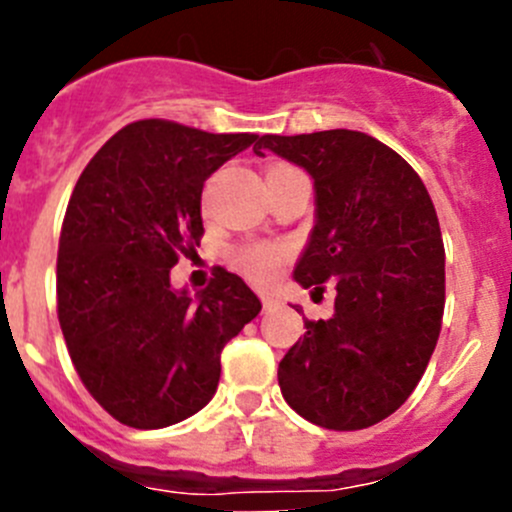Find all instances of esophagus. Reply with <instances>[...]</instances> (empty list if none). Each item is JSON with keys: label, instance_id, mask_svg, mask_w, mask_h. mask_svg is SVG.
<instances>
[{"label": "esophagus", "instance_id": "esophagus-1", "mask_svg": "<svg viewBox=\"0 0 512 512\" xmlns=\"http://www.w3.org/2000/svg\"><path fill=\"white\" fill-rule=\"evenodd\" d=\"M262 307H265V312H270L272 307H277V299L270 294H262Z\"/></svg>", "mask_w": 512, "mask_h": 512}]
</instances>
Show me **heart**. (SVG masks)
<instances>
[{"instance_id": "b5f03b06", "label": "heart", "mask_w": 512, "mask_h": 512, "mask_svg": "<svg viewBox=\"0 0 512 512\" xmlns=\"http://www.w3.org/2000/svg\"><path fill=\"white\" fill-rule=\"evenodd\" d=\"M285 260L287 247L272 245V242H255V245H245L235 252V265L240 267L242 275L260 285L270 282L285 265Z\"/></svg>"}]
</instances>
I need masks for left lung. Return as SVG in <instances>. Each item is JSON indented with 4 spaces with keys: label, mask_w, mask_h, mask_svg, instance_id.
<instances>
[{
    "label": "left lung",
    "mask_w": 512,
    "mask_h": 512,
    "mask_svg": "<svg viewBox=\"0 0 512 512\" xmlns=\"http://www.w3.org/2000/svg\"><path fill=\"white\" fill-rule=\"evenodd\" d=\"M262 151L314 180V227L294 280L337 282L332 319H307L280 361L282 396L322 428H369L409 399L441 332L446 257L431 195L399 153L359 131L262 136Z\"/></svg>",
    "instance_id": "left-lung-1"
}]
</instances>
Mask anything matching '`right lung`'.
I'll return each mask as SVG.
<instances>
[{"label":"right lung","mask_w":512,"mask_h":512,"mask_svg":"<svg viewBox=\"0 0 512 512\" xmlns=\"http://www.w3.org/2000/svg\"><path fill=\"white\" fill-rule=\"evenodd\" d=\"M255 133H208L163 118L128 123L89 160L66 208L56 312L89 394L131 428H165L215 396L220 352L262 304L218 267L195 297L170 287L203 237L200 195Z\"/></svg>","instance_id":"obj_1"}]
</instances>
